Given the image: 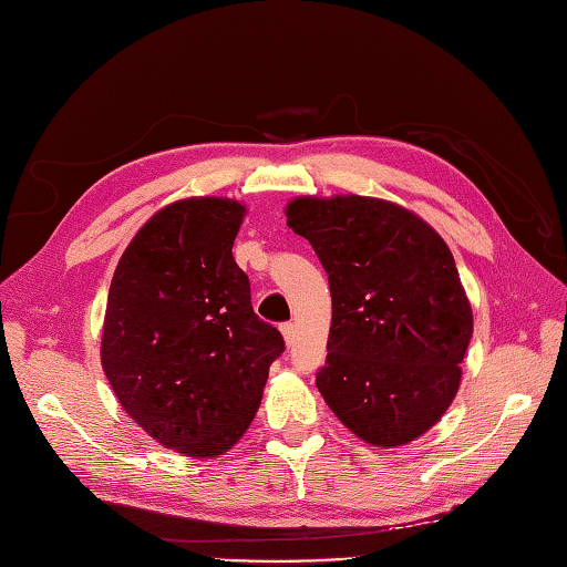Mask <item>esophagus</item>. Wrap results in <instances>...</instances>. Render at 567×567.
Segmentation results:
<instances>
[{
    "instance_id": "obj_1",
    "label": "esophagus",
    "mask_w": 567,
    "mask_h": 567,
    "mask_svg": "<svg viewBox=\"0 0 567 567\" xmlns=\"http://www.w3.org/2000/svg\"><path fill=\"white\" fill-rule=\"evenodd\" d=\"M281 333H284L286 346H290V342L296 340V326H293V321H286V323H281Z\"/></svg>"
}]
</instances>
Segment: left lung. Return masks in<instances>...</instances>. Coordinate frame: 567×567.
<instances>
[{
  "label": "left lung",
  "mask_w": 567,
  "mask_h": 567,
  "mask_svg": "<svg viewBox=\"0 0 567 567\" xmlns=\"http://www.w3.org/2000/svg\"><path fill=\"white\" fill-rule=\"evenodd\" d=\"M286 217L329 274V354L317 371L326 404L375 447L416 440L452 404L473 336L452 250L381 198L307 196Z\"/></svg>",
  "instance_id": "obj_1"
}]
</instances>
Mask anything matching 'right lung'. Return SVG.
I'll use <instances>...</instances> for the list:
<instances>
[{"label":"right lung","mask_w":567,"mask_h":567,"mask_svg":"<svg viewBox=\"0 0 567 567\" xmlns=\"http://www.w3.org/2000/svg\"><path fill=\"white\" fill-rule=\"evenodd\" d=\"M244 215L229 198L167 205L136 231L109 290L101 367L120 406L184 456H219L241 440L286 350L252 312L231 255Z\"/></svg>","instance_id":"right-lung-1"}]
</instances>
